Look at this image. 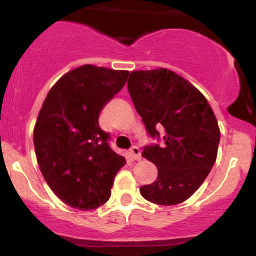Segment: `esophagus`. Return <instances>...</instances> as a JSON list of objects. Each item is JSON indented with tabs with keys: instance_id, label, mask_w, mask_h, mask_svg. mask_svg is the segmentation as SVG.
Segmentation results:
<instances>
[{
	"instance_id": "obj_1",
	"label": "esophagus",
	"mask_w": 256,
	"mask_h": 256,
	"mask_svg": "<svg viewBox=\"0 0 256 256\" xmlns=\"http://www.w3.org/2000/svg\"><path fill=\"white\" fill-rule=\"evenodd\" d=\"M130 154L134 160H140L141 158V150L138 148V146L131 147L130 150Z\"/></svg>"
}]
</instances>
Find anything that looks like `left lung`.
Here are the masks:
<instances>
[{
	"label": "left lung",
	"mask_w": 256,
	"mask_h": 256,
	"mask_svg": "<svg viewBox=\"0 0 256 256\" xmlns=\"http://www.w3.org/2000/svg\"><path fill=\"white\" fill-rule=\"evenodd\" d=\"M128 89L151 138L142 156L158 170L140 188L144 200L161 206L184 202L210 172L220 140L218 121L202 92L184 78L160 68L131 72Z\"/></svg>",
	"instance_id": "8db88e82"
}]
</instances>
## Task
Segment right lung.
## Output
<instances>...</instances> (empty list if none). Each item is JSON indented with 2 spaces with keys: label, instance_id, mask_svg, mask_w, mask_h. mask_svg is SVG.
Returning a JSON list of instances; mask_svg holds the SVG:
<instances>
[{
  "label": "right lung",
  "instance_id": "add662e5",
  "mask_svg": "<svg viewBox=\"0 0 256 256\" xmlns=\"http://www.w3.org/2000/svg\"><path fill=\"white\" fill-rule=\"evenodd\" d=\"M128 72L82 66L49 90L33 132L38 166L54 194L90 210L110 198L114 178L126 164L99 126L102 108L122 89Z\"/></svg>",
  "mask_w": 256,
  "mask_h": 256
}]
</instances>
